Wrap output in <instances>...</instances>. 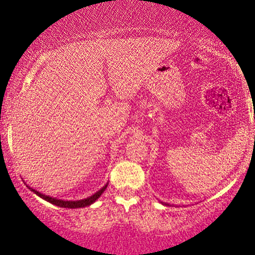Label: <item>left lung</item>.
Wrapping results in <instances>:
<instances>
[{
    "instance_id": "left-lung-1",
    "label": "left lung",
    "mask_w": 255,
    "mask_h": 255,
    "mask_svg": "<svg viewBox=\"0 0 255 255\" xmlns=\"http://www.w3.org/2000/svg\"><path fill=\"white\" fill-rule=\"evenodd\" d=\"M163 205H168V206H169V204H166V203H162Z\"/></svg>"
}]
</instances>
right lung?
<instances>
[{
  "mask_svg": "<svg viewBox=\"0 0 255 255\" xmlns=\"http://www.w3.org/2000/svg\"><path fill=\"white\" fill-rule=\"evenodd\" d=\"M107 187H108V183L105 184L103 188H101L98 192H96L93 195H91V197H89V198L81 199V200H62V199H56V198H52V197H49V195L43 194V193H40V192L36 191V189L31 188V187H28V188H30L31 191L34 193V194H37L38 197L44 199V200H46L48 203H50L52 205H56V206H60V207H64V209H80V207L90 206L91 204L95 203V201L97 200V199L101 197L102 194H103V192L105 191V188H107Z\"/></svg>",
  "mask_w": 255,
  "mask_h": 255,
  "instance_id": "1",
  "label": "right lung"
}]
</instances>
